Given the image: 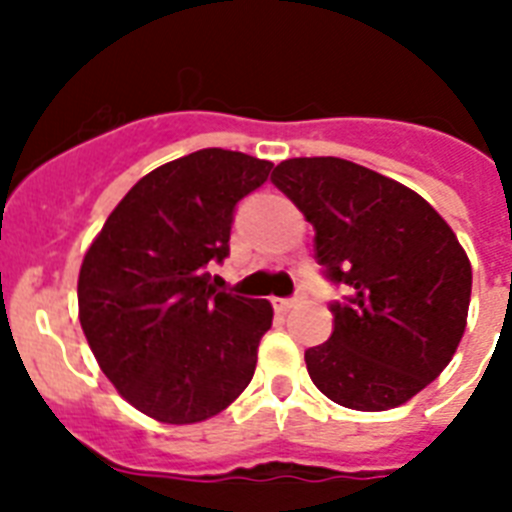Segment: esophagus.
<instances>
[{"label": "esophagus", "instance_id": "1", "mask_svg": "<svg viewBox=\"0 0 512 512\" xmlns=\"http://www.w3.org/2000/svg\"><path fill=\"white\" fill-rule=\"evenodd\" d=\"M299 302H302V296H286V299H273V307L281 309V312H286V309L296 307Z\"/></svg>", "mask_w": 512, "mask_h": 512}]
</instances>
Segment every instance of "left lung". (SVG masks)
Instances as JSON below:
<instances>
[{
	"label": "left lung",
	"instance_id": "obj_1",
	"mask_svg": "<svg viewBox=\"0 0 512 512\" xmlns=\"http://www.w3.org/2000/svg\"><path fill=\"white\" fill-rule=\"evenodd\" d=\"M270 182L315 226L333 333L304 351L312 382L356 411H388L440 375L463 338L471 263L424 197L343 158H289Z\"/></svg>",
	"mask_w": 512,
	"mask_h": 512
}]
</instances>
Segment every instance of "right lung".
<instances>
[{
	"instance_id": "obj_1",
	"label": "right lung",
	"mask_w": 512,
	"mask_h": 512,
	"mask_svg": "<svg viewBox=\"0 0 512 512\" xmlns=\"http://www.w3.org/2000/svg\"><path fill=\"white\" fill-rule=\"evenodd\" d=\"M270 169L223 148L163 163L124 195L85 255L77 304L90 351L158 422L210 419L255 375L273 307L218 291L210 265L229 257L236 205Z\"/></svg>"
}]
</instances>
